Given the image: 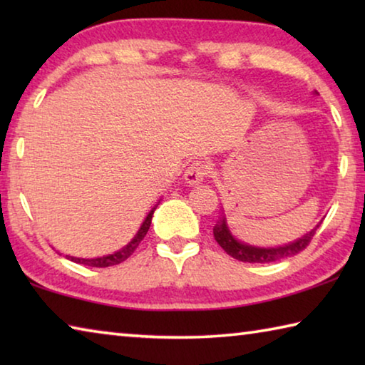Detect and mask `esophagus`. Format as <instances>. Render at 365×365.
I'll return each mask as SVG.
<instances>
[{
  "mask_svg": "<svg viewBox=\"0 0 365 365\" xmlns=\"http://www.w3.org/2000/svg\"><path fill=\"white\" fill-rule=\"evenodd\" d=\"M206 174H207V165L202 163V160H193V163L188 165L183 178L188 185H197L205 180Z\"/></svg>",
  "mask_w": 365,
  "mask_h": 365,
  "instance_id": "1",
  "label": "esophagus"
}]
</instances>
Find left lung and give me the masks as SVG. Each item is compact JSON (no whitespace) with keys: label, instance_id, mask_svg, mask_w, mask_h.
Instances as JSON below:
<instances>
[{"label":"left lung","instance_id":"1","mask_svg":"<svg viewBox=\"0 0 365 365\" xmlns=\"http://www.w3.org/2000/svg\"><path fill=\"white\" fill-rule=\"evenodd\" d=\"M319 225L314 227L311 232L304 235V237L294 240L293 243L275 246V248H262V246H252L235 238L230 232V228L227 225L225 215H222L220 220L214 227V238L215 242L222 246V250H224L227 255L232 256L233 259H238V261L242 262L267 264V262H275V261H280V259L298 255V252H301L309 243H311V240L319 228Z\"/></svg>","mask_w":365,"mask_h":365}]
</instances>
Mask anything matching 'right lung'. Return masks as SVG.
<instances>
[{
	"label": "right lung",
	"instance_id": "add662e5",
	"mask_svg": "<svg viewBox=\"0 0 365 365\" xmlns=\"http://www.w3.org/2000/svg\"><path fill=\"white\" fill-rule=\"evenodd\" d=\"M158 206H154L150 212H148L146 219L143 220V224L138 228V232L135 237L132 238V242H128V245L123 246L122 250L113 252V255H108V256H103V257H95V259H83V257H73V256H66L69 261L72 262H77V264H83V265H90V267H109V265H115V264H120L125 261L127 257H130L133 255V251L138 248V245L141 243V240L145 238V235L150 230V225H151V219H153V214L156 211Z\"/></svg>",
	"mask_w": 365,
	"mask_h": 365
}]
</instances>
